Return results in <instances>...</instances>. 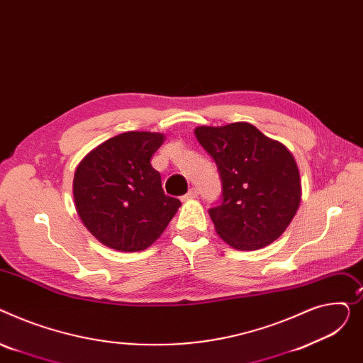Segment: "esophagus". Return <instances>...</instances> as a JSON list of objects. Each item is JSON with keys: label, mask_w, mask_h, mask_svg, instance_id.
<instances>
[{"label": "esophagus", "mask_w": 363, "mask_h": 363, "mask_svg": "<svg viewBox=\"0 0 363 363\" xmlns=\"http://www.w3.org/2000/svg\"><path fill=\"white\" fill-rule=\"evenodd\" d=\"M198 195H199V191H198V189L196 187H191L187 194L184 195V199L186 201H190V199H196L198 198Z\"/></svg>", "instance_id": "34e87169"}]
</instances>
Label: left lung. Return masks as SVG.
I'll return each instance as SVG.
<instances>
[{"instance_id": "left-lung-1", "label": "left lung", "mask_w": 363, "mask_h": 363, "mask_svg": "<svg viewBox=\"0 0 363 363\" xmlns=\"http://www.w3.org/2000/svg\"><path fill=\"white\" fill-rule=\"evenodd\" d=\"M195 136L221 177L223 201L209 209L218 236L238 250L279 239L302 199L299 168L287 146L243 121L199 125Z\"/></svg>"}]
</instances>
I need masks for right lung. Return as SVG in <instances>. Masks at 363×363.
<instances>
[{"label":"right lung","mask_w":363,"mask_h":363,"mask_svg":"<svg viewBox=\"0 0 363 363\" xmlns=\"http://www.w3.org/2000/svg\"><path fill=\"white\" fill-rule=\"evenodd\" d=\"M162 133L125 132L94 147L79 162L73 196L83 225L104 246L138 252L151 246L182 206L167 196L151 157Z\"/></svg>","instance_id":"1"}]
</instances>
